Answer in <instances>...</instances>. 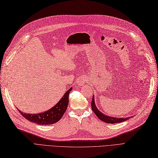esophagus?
<instances>
[{
  "instance_id": "esophagus-1",
  "label": "esophagus",
  "mask_w": 158,
  "mask_h": 158,
  "mask_svg": "<svg viewBox=\"0 0 158 158\" xmlns=\"http://www.w3.org/2000/svg\"><path fill=\"white\" fill-rule=\"evenodd\" d=\"M86 80H87L86 78L82 76V77H80L77 80V83L80 86H82V85H84L85 82H86Z\"/></svg>"
}]
</instances>
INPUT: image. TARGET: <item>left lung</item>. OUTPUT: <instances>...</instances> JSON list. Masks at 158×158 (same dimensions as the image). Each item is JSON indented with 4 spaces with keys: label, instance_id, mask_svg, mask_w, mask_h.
Segmentation results:
<instances>
[{
    "label": "left lung",
    "instance_id": "obj_1",
    "mask_svg": "<svg viewBox=\"0 0 158 158\" xmlns=\"http://www.w3.org/2000/svg\"><path fill=\"white\" fill-rule=\"evenodd\" d=\"M91 106H92V111L94 112V113L96 115L100 120H102V121L106 123H111V124H114V123H121L123 121H125L128 119L130 118L131 117H126V118H117V117H109L106 115V114H103L97 108V106H95V99H94V95H93L92 98V103H91Z\"/></svg>",
    "mask_w": 158,
    "mask_h": 158
}]
</instances>
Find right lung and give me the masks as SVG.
Instances as JSON below:
<instances>
[{
	"label": "right lung",
	"instance_id": "obj_1",
	"mask_svg": "<svg viewBox=\"0 0 158 158\" xmlns=\"http://www.w3.org/2000/svg\"><path fill=\"white\" fill-rule=\"evenodd\" d=\"M73 89V88H70L66 91L62 98L59 100L55 106L47 110V111L37 114H29L25 113L20 111L22 115L25 118L27 119L32 123L41 125H49L58 122L63 116L69 105V96L70 91Z\"/></svg>",
	"mask_w": 158,
	"mask_h": 158
}]
</instances>
